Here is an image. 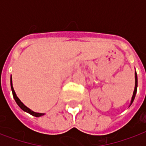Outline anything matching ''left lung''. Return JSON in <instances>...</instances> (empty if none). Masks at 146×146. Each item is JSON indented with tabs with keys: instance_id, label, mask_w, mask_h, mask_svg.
Segmentation results:
<instances>
[{
	"instance_id": "obj_1",
	"label": "left lung",
	"mask_w": 146,
	"mask_h": 146,
	"mask_svg": "<svg viewBox=\"0 0 146 146\" xmlns=\"http://www.w3.org/2000/svg\"><path fill=\"white\" fill-rule=\"evenodd\" d=\"M137 85H138V80H137V74H136V73H135V89H134L133 94V97H132L131 102H130L129 106H130V105L132 104V103L133 102L134 98H135V97H136V92H137Z\"/></svg>"
}]
</instances>
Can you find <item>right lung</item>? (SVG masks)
I'll use <instances>...</instances> for the list:
<instances>
[{
	"label": "right lung",
	"instance_id": "add662e5",
	"mask_svg": "<svg viewBox=\"0 0 146 146\" xmlns=\"http://www.w3.org/2000/svg\"><path fill=\"white\" fill-rule=\"evenodd\" d=\"M10 86H11V90H12V92H13V98H14L15 101H16V102H17V104L19 105V107L20 108L22 109V110H23L24 111H26V112H27V113H30L31 115L33 116H35V117H41V116L44 115V113H36V112H34L33 111H32L31 109H29V108H27V107L25 105V104L23 103V102L19 100V98L17 96V95H16V92H15L14 89H13V83H12V76L10 77Z\"/></svg>",
	"mask_w": 146,
	"mask_h": 146
}]
</instances>
